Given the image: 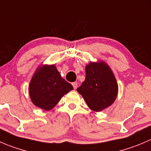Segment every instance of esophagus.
Listing matches in <instances>:
<instances>
[{
    "instance_id": "obj_1",
    "label": "esophagus",
    "mask_w": 151,
    "mask_h": 151,
    "mask_svg": "<svg viewBox=\"0 0 151 151\" xmlns=\"http://www.w3.org/2000/svg\"><path fill=\"white\" fill-rule=\"evenodd\" d=\"M72 86H73V87H74V89H77V83H76V82H74V83H72Z\"/></svg>"
}]
</instances>
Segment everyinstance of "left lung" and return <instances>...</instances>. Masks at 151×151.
<instances>
[{
  "instance_id": "8db88e82",
  "label": "left lung",
  "mask_w": 151,
  "mask_h": 151,
  "mask_svg": "<svg viewBox=\"0 0 151 151\" xmlns=\"http://www.w3.org/2000/svg\"><path fill=\"white\" fill-rule=\"evenodd\" d=\"M86 80L77 89L86 104L95 112L111 106L118 94V84L105 61L90 62L86 65Z\"/></svg>"
}]
</instances>
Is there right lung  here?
<instances>
[{
    "label": "right lung",
    "mask_w": 151,
    "mask_h": 151,
    "mask_svg": "<svg viewBox=\"0 0 151 151\" xmlns=\"http://www.w3.org/2000/svg\"><path fill=\"white\" fill-rule=\"evenodd\" d=\"M73 86L65 81L55 65H43L37 68L31 79L29 93L35 106L50 111Z\"/></svg>",
    "instance_id": "1"
}]
</instances>
